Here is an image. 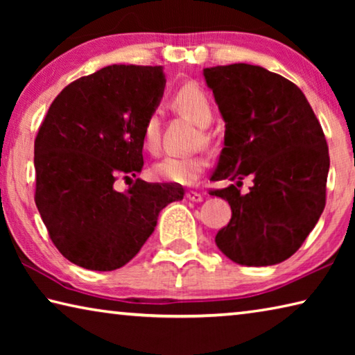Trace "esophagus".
<instances>
[{"label":"esophagus","mask_w":355,"mask_h":355,"mask_svg":"<svg viewBox=\"0 0 355 355\" xmlns=\"http://www.w3.org/2000/svg\"><path fill=\"white\" fill-rule=\"evenodd\" d=\"M186 197H188L191 202H202L203 200V196L200 194V192H196V191H188L186 192Z\"/></svg>","instance_id":"esophagus-1"}]
</instances>
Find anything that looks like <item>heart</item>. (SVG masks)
<instances>
[{"label": "heart", "mask_w": 355, "mask_h": 355, "mask_svg": "<svg viewBox=\"0 0 355 355\" xmlns=\"http://www.w3.org/2000/svg\"><path fill=\"white\" fill-rule=\"evenodd\" d=\"M172 105L178 112L184 114L192 122L200 127V137L203 142L211 141L205 127L211 123L214 110L208 94L197 83H186L173 94ZM142 144L148 152H156L159 147V117L156 112H150L144 120ZM208 161L203 155L186 156H164L153 166V175L161 182L194 184L207 171Z\"/></svg>", "instance_id": "1"}]
</instances>
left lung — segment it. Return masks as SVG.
I'll use <instances>...</instances> for the list:
<instances>
[{
    "label": "left lung",
    "instance_id": "obj_1",
    "mask_svg": "<svg viewBox=\"0 0 355 355\" xmlns=\"http://www.w3.org/2000/svg\"><path fill=\"white\" fill-rule=\"evenodd\" d=\"M225 137L209 194L230 203L232 219L216 244L232 261L269 266L285 261L313 230L326 207L329 148L313 110L296 84L258 65L203 70ZM250 175L248 195L237 188Z\"/></svg>",
    "mask_w": 355,
    "mask_h": 355
}]
</instances>
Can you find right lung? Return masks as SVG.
<instances>
[{
  "instance_id": "obj_1",
  "label": "right lung",
  "mask_w": 355,
  "mask_h": 355,
  "mask_svg": "<svg viewBox=\"0 0 355 355\" xmlns=\"http://www.w3.org/2000/svg\"><path fill=\"white\" fill-rule=\"evenodd\" d=\"M166 86L161 67L114 64L81 76L53 101L34 141V200L53 244L91 271L122 268L152 235L183 186L136 178L142 127Z\"/></svg>"
}]
</instances>
